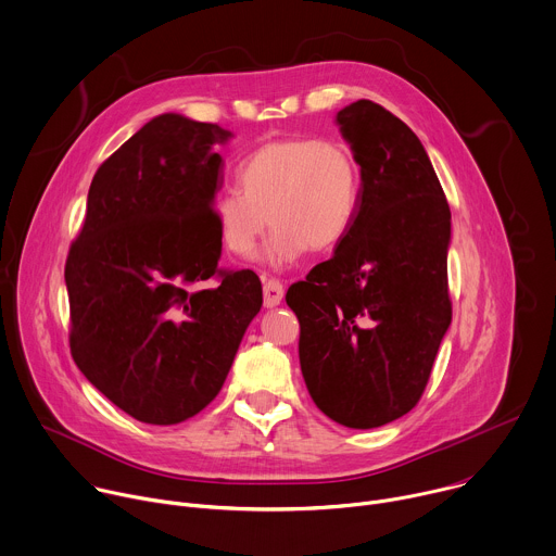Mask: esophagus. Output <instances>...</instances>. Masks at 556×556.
I'll list each match as a JSON object with an SVG mask.
<instances>
[{
  "label": "esophagus",
  "instance_id": "esophagus-1",
  "mask_svg": "<svg viewBox=\"0 0 556 556\" xmlns=\"http://www.w3.org/2000/svg\"><path fill=\"white\" fill-rule=\"evenodd\" d=\"M285 298V289L276 278H263V300L267 308H274L282 302Z\"/></svg>",
  "mask_w": 556,
  "mask_h": 556
}]
</instances>
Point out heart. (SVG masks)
<instances>
[{"label":"heart","instance_id":"b5f03b06","mask_svg":"<svg viewBox=\"0 0 556 556\" xmlns=\"http://www.w3.org/2000/svg\"><path fill=\"white\" fill-rule=\"evenodd\" d=\"M239 187L222 191L213 215L224 245L248 256L267 219L263 258L295 263L304 250H328L350 230L361 193L354 154L339 141L280 139L254 150L239 167Z\"/></svg>","mask_w":556,"mask_h":556}]
</instances>
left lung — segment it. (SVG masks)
<instances>
[{"label": "left lung", "mask_w": 556, "mask_h": 556, "mask_svg": "<svg viewBox=\"0 0 556 556\" xmlns=\"http://www.w3.org/2000/svg\"><path fill=\"white\" fill-rule=\"evenodd\" d=\"M337 126L361 167L356 217L287 304L313 402L367 430L419 402L450 328V206L421 141L387 109L358 100Z\"/></svg>", "instance_id": "1"}]
</instances>
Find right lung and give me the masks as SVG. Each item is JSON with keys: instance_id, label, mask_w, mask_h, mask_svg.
<instances>
[{"instance_id": "add662e5", "label": "right lung", "mask_w": 556, "mask_h": 556, "mask_svg": "<svg viewBox=\"0 0 556 556\" xmlns=\"http://www.w3.org/2000/svg\"><path fill=\"white\" fill-rule=\"evenodd\" d=\"M230 137L176 113L148 122L96 172L67 256L72 356L146 424H180L215 400L263 304L254 271L219 269L215 150Z\"/></svg>"}]
</instances>
